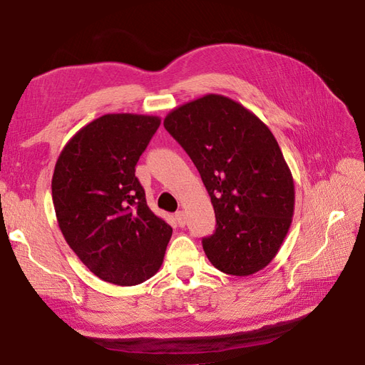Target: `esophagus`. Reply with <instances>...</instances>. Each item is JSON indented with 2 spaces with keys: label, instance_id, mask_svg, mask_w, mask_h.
Listing matches in <instances>:
<instances>
[{
  "label": "esophagus",
  "instance_id": "obj_1",
  "mask_svg": "<svg viewBox=\"0 0 365 365\" xmlns=\"http://www.w3.org/2000/svg\"><path fill=\"white\" fill-rule=\"evenodd\" d=\"M175 217H176V220H178V225H180V227H184V225H185V213L181 212V210H180V212L175 213Z\"/></svg>",
  "mask_w": 365,
  "mask_h": 365
}]
</instances>
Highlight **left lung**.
Here are the masks:
<instances>
[{
	"label": "left lung",
	"mask_w": 365,
	"mask_h": 365,
	"mask_svg": "<svg viewBox=\"0 0 365 365\" xmlns=\"http://www.w3.org/2000/svg\"><path fill=\"white\" fill-rule=\"evenodd\" d=\"M164 128L212 197L216 231L202 239L215 268L251 275L279 252L294 216V180L277 140L250 109L220 94L175 108Z\"/></svg>",
	"instance_id": "1"
}]
</instances>
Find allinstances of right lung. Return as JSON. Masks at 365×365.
<instances>
[{"label": "right lung", "mask_w": 365, "mask_h": 365, "mask_svg": "<svg viewBox=\"0 0 365 365\" xmlns=\"http://www.w3.org/2000/svg\"><path fill=\"white\" fill-rule=\"evenodd\" d=\"M160 123L155 115H102L76 132L54 165L51 196L65 240L98 279L118 286L150 279L172 236L135 176Z\"/></svg>", "instance_id": "obj_1"}]
</instances>
